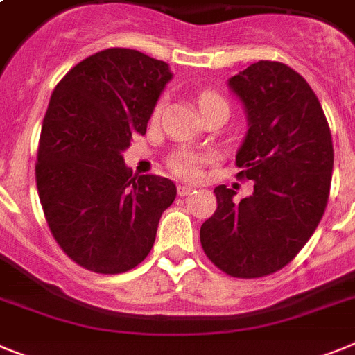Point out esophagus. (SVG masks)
I'll list each match as a JSON object with an SVG mask.
<instances>
[{"label": "esophagus", "mask_w": 355, "mask_h": 355, "mask_svg": "<svg viewBox=\"0 0 355 355\" xmlns=\"http://www.w3.org/2000/svg\"><path fill=\"white\" fill-rule=\"evenodd\" d=\"M192 190L193 189H192V187H189V184H184V183L178 184V193H180V196H189Z\"/></svg>", "instance_id": "34e87169"}]
</instances>
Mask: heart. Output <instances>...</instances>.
I'll return each instance as SVG.
<instances>
[{"instance_id":"1","label":"heart","mask_w":355,"mask_h":355,"mask_svg":"<svg viewBox=\"0 0 355 355\" xmlns=\"http://www.w3.org/2000/svg\"><path fill=\"white\" fill-rule=\"evenodd\" d=\"M211 100H223V98H220L217 93H202L199 104L202 105V104H207V102H211ZM162 107H163V102H159V104L154 107V118L159 116ZM205 163H207V157L201 156V154L198 153H192V150H178V153H174L171 157H168V166H171V171L174 172L175 175L187 178V180H196V178H199Z\"/></svg>"}]
</instances>
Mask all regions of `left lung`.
Instances as JSON below:
<instances>
[{"label": "left lung", "instance_id": "obj_1", "mask_svg": "<svg viewBox=\"0 0 355 355\" xmlns=\"http://www.w3.org/2000/svg\"><path fill=\"white\" fill-rule=\"evenodd\" d=\"M228 87L248 118L239 174L255 183L241 202L226 184L214 190L217 210L202 223L201 246L230 277L259 278L289 264L318 228L334 148L320 100L289 66L259 60Z\"/></svg>", "mask_w": 355, "mask_h": 355}]
</instances>
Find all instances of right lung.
<instances>
[{
    "label": "right lung",
    "instance_id": "obj_1",
    "mask_svg": "<svg viewBox=\"0 0 355 355\" xmlns=\"http://www.w3.org/2000/svg\"><path fill=\"white\" fill-rule=\"evenodd\" d=\"M171 78L163 60L107 48L69 69L51 93L35 163L39 199L59 246L89 271L136 268L174 202L171 180L132 178L123 162Z\"/></svg>",
    "mask_w": 355,
    "mask_h": 355
}]
</instances>
